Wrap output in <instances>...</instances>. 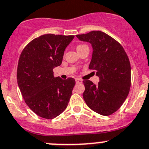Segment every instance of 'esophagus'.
Masks as SVG:
<instances>
[{
  "instance_id": "1",
  "label": "esophagus",
  "mask_w": 149,
  "mask_h": 149,
  "mask_svg": "<svg viewBox=\"0 0 149 149\" xmlns=\"http://www.w3.org/2000/svg\"><path fill=\"white\" fill-rule=\"evenodd\" d=\"M75 81H76V83H77V84L82 83V80L81 79H79V78H77V79H75Z\"/></svg>"
}]
</instances>
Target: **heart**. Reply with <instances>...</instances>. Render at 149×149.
<instances>
[{
  "instance_id": "heart-1",
  "label": "heart",
  "mask_w": 149,
  "mask_h": 149,
  "mask_svg": "<svg viewBox=\"0 0 149 149\" xmlns=\"http://www.w3.org/2000/svg\"><path fill=\"white\" fill-rule=\"evenodd\" d=\"M82 45H78V46H77V48H78V47H80V46H82Z\"/></svg>"
}]
</instances>
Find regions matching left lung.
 Wrapping results in <instances>:
<instances>
[{"mask_svg":"<svg viewBox=\"0 0 149 149\" xmlns=\"http://www.w3.org/2000/svg\"><path fill=\"white\" fill-rule=\"evenodd\" d=\"M76 36L92 45L93 51L89 69L96 71L100 79L97 85L90 80L82 81L85 88L82 94L84 100L95 112L111 115L121 107L130 92L129 58L120 42L101 31H91Z\"/></svg>","mask_w":149,"mask_h":149,"instance_id":"1","label":"left lung"}]
</instances>
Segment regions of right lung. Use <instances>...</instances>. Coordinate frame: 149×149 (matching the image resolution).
Here are the masks:
<instances>
[{
	"label": "right lung",
	"mask_w": 149,
	"mask_h": 149,
	"mask_svg": "<svg viewBox=\"0 0 149 149\" xmlns=\"http://www.w3.org/2000/svg\"><path fill=\"white\" fill-rule=\"evenodd\" d=\"M74 35L45 34L29 42L22 51L17 82L26 105L42 118L51 120L67 107L75 85L74 78L54 76L64 51Z\"/></svg>",
	"instance_id": "obj_1"
}]
</instances>
